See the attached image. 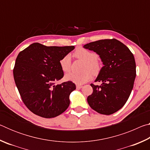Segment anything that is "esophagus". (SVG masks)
<instances>
[{
  "instance_id": "1",
  "label": "esophagus",
  "mask_w": 150,
  "mask_h": 150,
  "mask_svg": "<svg viewBox=\"0 0 150 150\" xmlns=\"http://www.w3.org/2000/svg\"><path fill=\"white\" fill-rule=\"evenodd\" d=\"M82 87H83V86L81 85H76V88H77V89H80V88H81Z\"/></svg>"
}]
</instances>
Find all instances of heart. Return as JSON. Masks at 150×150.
<instances>
[{"label": "heart", "mask_w": 150, "mask_h": 150, "mask_svg": "<svg viewBox=\"0 0 150 150\" xmlns=\"http://www.w3.org/2000/svg\"><path fill=\"white\" fill-rule=\"evenodd\" d=\"M73 55L77 59L85 62L83 70L84 72L81 73H69L65 75V79L68 81L78 85H82L90 81L94 75L98 74L101 69V64L97 59L96 53L91 52L83 47H78L73 52ZM61 69L63 72H69L71 67V62L69 55H65L59 61Z\"/></svg>", "instance_id": "heart-1"}]
</instances>
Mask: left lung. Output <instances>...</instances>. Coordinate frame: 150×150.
Returning <instances> with one entry per match:
<instances>
[{
    "label": "left lung",
    "instance_id": "8db88e82",
    "mask_svg": "<svg viewBox=\"0 0 150 150\" xmlns=\"http://www.w3.org/2000/svg\"><path fill=\"white\" fill-rule=\"evenodd\" d=\"M83 47L96 52L104 65L95 80L102 84H91L93 92L87 97V102L97 112L112 115L125 105L133 88L136 75L134 55L116 39L98 40Z\"/></svg>",
    "mask_w": 150,
    "mask_h": 150
}]
</instances>
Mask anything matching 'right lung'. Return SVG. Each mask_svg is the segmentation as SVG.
I'll return each mask as SVG.
<instances>
[{
	"mask_svg": "<svg viewBox=\"0 0 150 150\" xmlns=\"http://www.w3.org/2000/svg\"><path fill=\"white\" fill-rule=\"evenodd\" d=\"M74 48L34 43L18 55L13 69L15 83L24 105L35 115L54 118L69 107L75 83H55L63 77L60 59Z\"/></svg>",
	"mask_w": 150,
	"mask_h": 150,
	"instance_id": "right-lung-1",
	"label": "right lung"
}]
</instances>
